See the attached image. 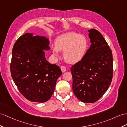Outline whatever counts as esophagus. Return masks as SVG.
Here are the masks:
<instances>
[{
	"mask_svg": "<svg viewBox=\"0 0 127 127\" xmlns=\"http://www.w3.org/2000/svg\"><path fill=\"white\" fill-rule=\"evenodd\" d=\"M61 71H62V72H65L66 70V67H65L64 66H61Z\"/></svg>",
	"mask_w": 127,
	"mask_h": 127,
	"instance_id": "1",
	"label": "esophagus"
}]
</instances>
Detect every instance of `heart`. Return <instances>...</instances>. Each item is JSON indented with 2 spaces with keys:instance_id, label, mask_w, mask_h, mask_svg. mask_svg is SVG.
I'll list each match as a JSON object with an SVG mask.
<instances>
[{
  "instance_id": "heart-1",
  "label": "heart",
  "mask_w": 127,
  "mask_h": 127,
  "mask_svg": "<svg viewBox=\"0 0 127 127\" xmlns=\"http://www.w3.org/2000/svg\"><path fill=\"white\" fill-rule=\"evenodd\" d=\"M89 48L86 36L75 32H68L59 36L51 47L55 56L58 57V51H64L63 56L68 63H76L85 57Z\"/></svg>"
}]
</instances>
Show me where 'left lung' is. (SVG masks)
Instances as JSON below:
<instances>
[{
    "mask_svg": "<svg viewBox=\"0 0 127 127\" xmlns=\"http://www.w3.org/2000/svg\"><path fill=\"white\" fill-rule=\"evenodd\" d=\"M91 45L83 59L71 67L74 95L81 101L96 102L108 90L113 78L112 50L101 34L89 30Z\"/></svg>",
    "mask_w": 127,
    "mask_h": 127,
    "instance_id": "1",
    "label": "left lung"
}]
</instances>
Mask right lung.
<instances>
[{
	"instance_id": "1",
	"label": "right lung",
	"mask_w": 127,
	"mask_h": 127,
	"mask_svg": "<svg viewBox=\"0 0 127 127\" xmlns=\"http://www.w3.org/2000/svg\"><path fill=\"white\" fill-rule=\"evenodd\" d=\"M44 36L31 33L21 35L14 44L10 64L11 76L18 89L32 102H44L53 95L62 72L45 59L43 50H49Z\"/></svg>"
}]
</instances>
